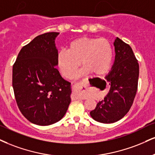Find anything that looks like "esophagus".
<instances>
[{"label": "esophagus", "mask_w": 155, "mask_h": 155, "mask_svg": "<svg viewBox=\"0 0 155 155\" xmlns=\"http://www.w3.org/2000/svg\"><path fill=\"white\" fill-rule=\"evenodd\" d=\"M82 83H77L75 85H74V92L72 94V100H77V99H81V100H85L87 99L85 96L81 95L80 92H81V88L82 87Z\"/></svg>", "instance_id": "obj_1"}]
</instances>
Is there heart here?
Instances as JSON below:
<instances>
[{"instance_id":"obj_1","label":"heart","mask_w":155,"mask_h":155,"mask_svg":"<svg viewBox=\"0 0 155 155\" xmlns=\"http://www.w3.org/2000/svg\"><path fill=\"white\" fill-rule=\"evenodd\" d=\"M113 61V49L105 38L83 37L76 39L68 45L67 51H60L57 55L58 66L66 79H71L80 63L84 68L78 76L92 73L102 75L110 69Z\"/></svg>"}]
</instances>
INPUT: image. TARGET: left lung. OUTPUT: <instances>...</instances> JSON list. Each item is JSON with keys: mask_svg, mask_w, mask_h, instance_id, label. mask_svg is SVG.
<instances>
[{"mask_svg": "<svg viewBox=\"0 0 155 155\" xmlns=\"http://www.w3.org/2000/svg\"><path fill=\"white\" fill-rule=\"evenodd\" d=\"M115 61L105 76L110 86L109 92L90 112L94 120L113 124L129 111L137 94L139 66L133 50L118 37L115 39Z\"/></svg>", "mask_w": 155, "mask_h": 155, "instance_id": "1", "label": "left lung"}]
</instances>
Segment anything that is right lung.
<instances>
[{"label": "right lung", "instance_id": "obj_1", "mask_svg": "<svg viewBox=\"0 0 155 155\" xmlns=\"http://www.w3.org/2000/svg\"><path fill=\"white\" fill-rule=\"evenodd\" d=\"M59 32L39 35L20 50L13 66L12 84L22 115L32 124L49 126L66 114L71 83L61 76L55 39Z\"/></svg>", "mask_w": 155, "mask_h": 155}]
</instances>
